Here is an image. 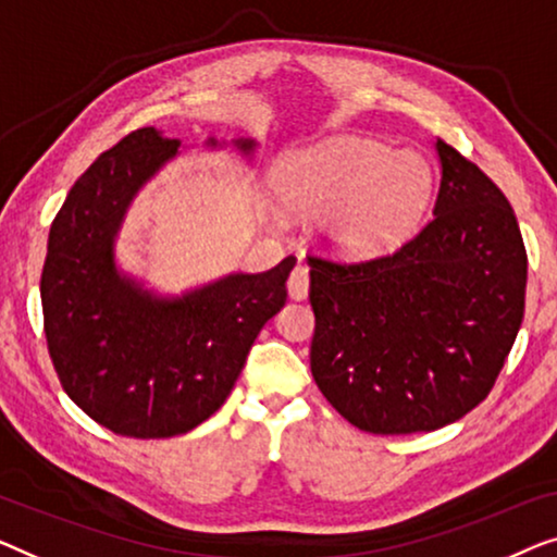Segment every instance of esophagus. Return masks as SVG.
Returning <instances> with one entry per match:
<instances>
[{
	"instance_id": "obj_1",
	"label": "esophagus",
	"mask_w": 557,
	"mask_h": 557,
	"mask_svg": "<svg viewBox=\"0 0 557 557\" xmlns=\"http://www.w3.org/2000/svg\"><path fill=\"white\" fill-rule=\"evenodd\" d=\"M308 287H310V272L305 264H297V268L289 272L287 293L293 300H305V297H308Z\"/></svg>"
}]
</instances>
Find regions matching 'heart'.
Listing matches in <instances>:
<instances>
[{
    "label": "heart",
    "instance_id": "1",
    "mask_svg": "<svg viewBox=\"0 0 557 557\" xmlns=\"http://www.w3.org/2000/svg\"><path fill=\"white\" fill-rule=\"evenodd\" d=\"M432 186L424 156L358 138L297 153L280 174L282 201L300 214H323L331 245L356 257L386 252L409 237Z\"/></svg>",
    "mask_w": 557,
    "mask_h": 557
}]
</instances>
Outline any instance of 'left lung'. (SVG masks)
Segmentation results:
<instances>
[{
	"label": "left lung",
	"mask_w": 557,
	"mask_h": 557,
	"mask_svg": "<svg viewBox=\"0 0 557 557\" xmlns=\"http://www.w3.org/2000/svg\"><path fill=\"white\" fill-rule=\"evenodd\" d=\"M434 219L394 255L308 257L310 371L350 424L434 432L482 404L524 315L528 252L495 182L436 138Z\"/></svg>",
	"instance_id": "left-lung-1"
}]
</instances>
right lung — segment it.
<instances>
[{"instance_id":"obj_1","label":"right lung","mask_w":557,"mask_h":557,"mask_svg":"<svg viewBox=\"0 0 557 557\" xmlns=\"http://www.w3.org/2000/svg\"><path fill=\"white\" fill-rule=\"evenodd\" d=\"M182 140L138 128L100 153L54 216L40 280L45 338L65 394L131 438L191 432L232 394L262 325L287 300L295 257L161 297L115 264V237ZM214 148L216 140L209 138ZM255 153L252 138L234 140Z\"/></svg>"}]
</instances>
